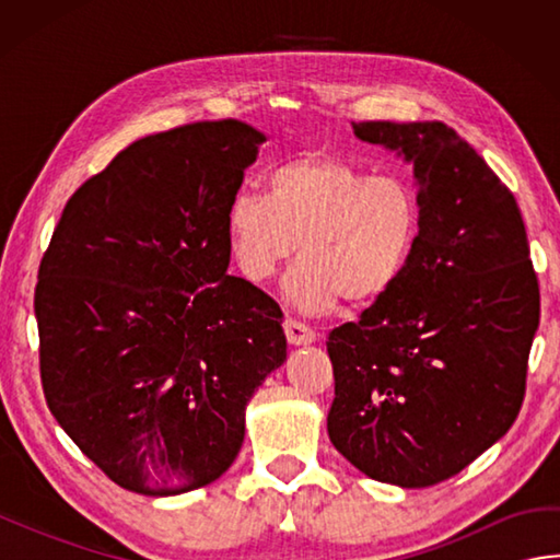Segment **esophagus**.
<instances>
[{
    "mask_svg": "<svg viewBox=\"0 0 560 560\" xmlns=\"http://www.w3.org/2000/svg\"><path fill=\"white\" fill-rule=\"evenodd\" d=\"M283 331H287V339L289 343H293V347H307V343L315 341V331L293 317H289L287 323H283Z\"/></svg>",
    "mask_w": 560,
    "mask_h": 560,
    "instance_id": "esophagus-1",
    "label": "esophagus"
}]
</instances>
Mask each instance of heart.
Masks as SVG:
<instances>
[{"label":"heart","mask_w":560,"mask_h":560,"mask_svg":"<svg viewBox=\"0 0 560 560\" xmlns=\"http://www.w3.org/2000/svg\"><path fill=\"white\" fill-rule=\"evenodd\" d=\"M421 231V201L399 175H368L327 153L279 163L265 195L235 192L225 237L237 271L261 287L301 249L287 299L305 313L331 311L343 295L371 305L397 287Z\"/></svg>","instance_id":"b5f03b06"}]
</instances>
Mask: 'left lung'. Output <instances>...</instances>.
Wrapping results in <instances>:
<instances>
[{
  "mask_svg": "<svg viewBox=\"0 0 560 560\" xmlns=\"http://www.w3.org/2000/svg\"><path fill=\"white\" fill-rule=\"evenodd\" d=\"M413 165L409 267L359 323L329 331L327 433L365 477L423 489L501 440L525 399L539 281L513 192L443 122H351Z\"/></svg>",
  "mask_w": 560,
  "mask_h": 560,
  "instance_id": "obj_1",
  "label": "left lung"
}]
</instances>
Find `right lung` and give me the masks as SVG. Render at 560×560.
I'll use <instances>...</instances> for the list:
<instances>
[{"mask_svg": "<svg viewBox=\"0 0 560 560\" xmlns=\"http://www.w3.org/2000/svg\"><path fill=\"white\" fill-rule=\"evenodd\" d=\"M265 141L241 120L135 141L71 195L43 255L47 407L127 491L217 481L247 401L287 361L281 307L229 273L225 209Z\"/></svg>", "mask_w": 560, "mask_h": 560, "instance_id": "obj_1", "label": "right lung"}]
</instances>
